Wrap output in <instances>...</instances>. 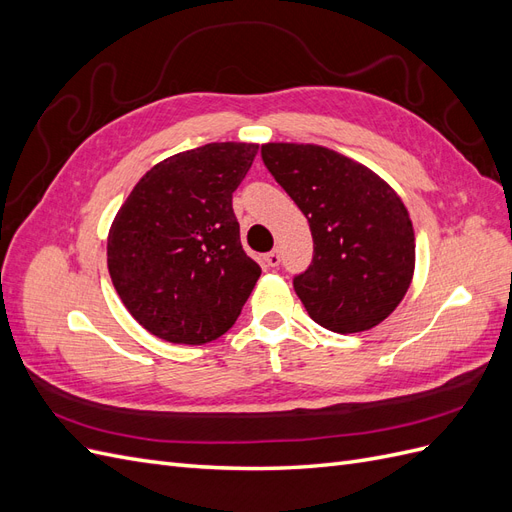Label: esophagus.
I'll use <instances>...</instances> for the list:
<instances>
[{
  "label": "esophagus",
  "mask_w": 512,
  "mask_h": 512,
  "mask_svg": "<svg viewBox=\"0 0 512 512\" xmlns=\"http://www.w3.org/2000/svg\"><path fill=\"white\" fill-rule=\"evenodd\" d=\"M280 260H282V256H280V250H273V252L265 254V262H267V267H277V265H280Z\"/></svg>",
  "instance_id": "esophagus-1"
}]
</instances>
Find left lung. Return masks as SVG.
Wrapping results in <instances>:
<instances>
[{"label":"left lung","instance_id":"8db88e82","mask_svg":"<svg viewBox=\"0 0 512 512\" xmlns=\"http://www.w3.org/2000/svg\"><path fill=\"white\" fill-rule=\"evenodd\" d=\"M260 153L312 230V265L294 277L309 318L342 335L374 329L412 284L414 228L404 200L374 170L327 147L265 143Z\"/></svg>","mask_w":512,"mask_h":512}]
</instances>
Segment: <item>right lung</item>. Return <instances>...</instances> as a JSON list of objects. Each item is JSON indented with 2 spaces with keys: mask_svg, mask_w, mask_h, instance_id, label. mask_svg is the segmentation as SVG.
<instances>
[{
  "mask_svg": "<svg viewBox=\"0 0 512 512\" xmlns=\"http://www.w3.org/2000/svg\"><path fill=\"white\" fill-rule=\"evenodd\" d=\"M256 143H209L175 153L141 177L115 215L106 262L132 318L170 344L224 335L260 267L245 254L232 192Z\"/></svg>",
  "mask_w": 512,
  "mask_h": 512,
  "instance_id": "1",
  "label": "right lung"
}]
</instances>
